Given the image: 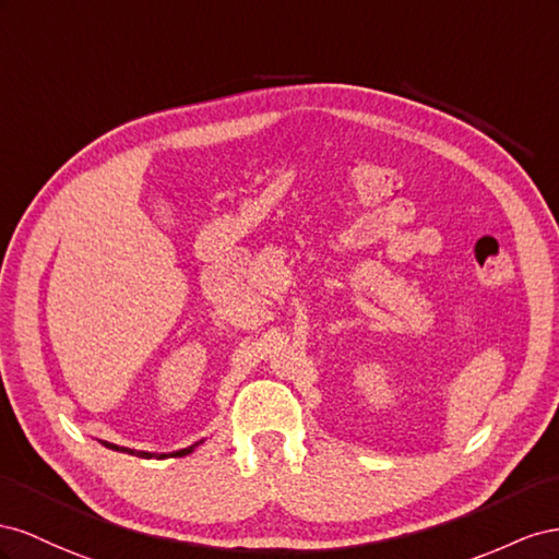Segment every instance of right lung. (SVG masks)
I'll use <instances>...</instances> for the list:
<instances>
[{
	"mask_svg": "<svg viewBox=\"0 0 559 559\" xmlns=\"http://www.w3.org/2000/svg\"><path fill=\"white\" fill-rule=\"evenodd\" d=\"M203 442V440H201ZM201 442H197V444H189V448H185V450H178V452H170V454H154V452H135V450H126V448H119V444H111V442H103L105 448H109V450H121V452H129V454H135V456H140V459H168V456H187V454H191L194 452V448H199Z\"/></svg>",
	"mask_w": 559,
	"mask_h": 559,
	"instance_id": "1",
	"label": "right lung"
}]
</instances>
